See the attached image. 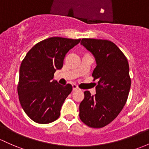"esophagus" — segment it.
<instances>
[{
    "label": "esophagus",
    "instance_id": "34e87169",
    "mask_svg": "<svg viewBox=\"0 0 149 149\" xmlns=\"http://www.w3.org/2000/svg\"><path fill=\"white\" fill-rule=\"evenodd\" d=\"M72 87H73V91H77V90H79V87L77 86L76 85V84H73V85H72Z\"/></svg>",
    "mask_w": 149,
    "mask_h": 149
}]
</instances>
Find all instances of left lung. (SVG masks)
<instances>
[{"mask_svg": "<svg viewBox=\"0 0 149 149\" xmlns=\"http://www.w3.org/2000/svg\"><path fill=\"white\" fill-rule=\"evenodd\" d=\"M81 45L94 56L96 67L92 76L98 79L95 95L84 92L79 117L87 126L102 128L113 121L126 104L131 88L127 58L110 40L83 38Z\"/></svg>", "mask_w": 149, "mask_h": 149, "instance_id": "1", "label": "left lung"}]
</instances>
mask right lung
Listing matches in <instances>:
<instances>
[{"label":"right lung","instance_id":"obj_1","mask_svg":"<svg viewBox=\"0 0 149 149\" xmlns=\"http://www.w3.org/2000/svg\"><path fill=\"white\" fill-rule=\"evenodd\" d=\"M81 39L51 37L39 42L27 53L19 70L18 93L25 113L41 124L58 119L61 109L72 91V86L61 85L54 80L61 69L67 53Z\"/></svg>","mask_w":149,"mask_h":149}]
</instances>
